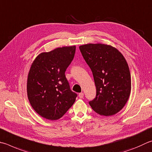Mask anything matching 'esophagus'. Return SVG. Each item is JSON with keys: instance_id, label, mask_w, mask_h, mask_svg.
Returning a JSON list of instances; mask_svg holds the SVG:
<instances>
[{"instance_id": "esophagus-1", "label": "esophagus", "mask_w": 152, "mask_h": 152, "mask_svg": "<svg viewBox=\"0 0 152 152\" xmlns=\"http://www.w3.org/2000/svg\"><path fill=\"white\" fill-rule=\"evenodd\" d=\"M79 97L80 98H82L84 97V93L83 92H81V93H80L79 94Z\"/></svg>"}]
</instances>
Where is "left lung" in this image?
Segmentation results:
<instances>
[{"instance_id":"obj_1","label":"left lung","mask_w":152,"mask_h":152,"mask_svg":"<svg viewBox=\"0 0 152 152\" xmlns=\"http://www.w3.org/2000/svg\"><path fill=\"white\" fill-rule=\"evenodd\" d=\"M89 66L96 88L95 98L90 106L98 114H115L125 106L131 92V76L123 55L116 48L102 44L79 47Z\"/></svg>"}]
</instances>
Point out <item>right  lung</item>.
Segmentation results:
<instances>
[{"instance_id": "right-lung-1", "label": "right lung", "mask_w": 152, "mask_h": 152, "mask_svg": "<svg viewBox=\"0 0 152 152\" xmlns=\"http://www.w3.org/2000/svg\"><path fill=\"white\" fill-rule=\"evenodd\" d=\"M75 51L76 46H73L43 52L30 67L27 80L28 100L33 109L46 119L62 118L78 96L71 90L65 76Z\"/></svg>"}]
</instances>
